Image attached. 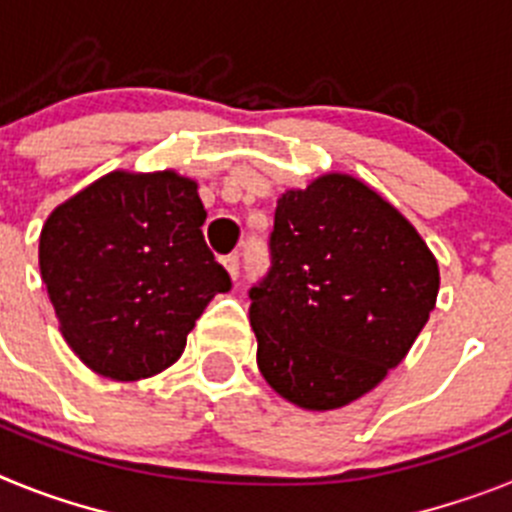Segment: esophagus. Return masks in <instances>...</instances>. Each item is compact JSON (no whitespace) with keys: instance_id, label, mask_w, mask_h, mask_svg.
Wrapping results in <instances>:
<instances>
[{"instance_id":"obj_1","label":"esophagus","mask_w":512,"mask_h":512,"mask_svg":"<svg viewBox=\"0 0 512 512\" xmlns=\"http://www.w3.org/2000/svg\"><path fill=\"white\" fill-rule=\"evenodd\" d=\"M223 266H225V269H228L230 279H238V274H241V259H238L235 253H230V256H225Z\"/></svg>"}]
</instances>
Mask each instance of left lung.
Instances as JSON below:
<instances>
[{
	"label": "left lung",
	"instance_id": "left-lung-1",
	"mask_svg": "<svg viewBox=\"0 0 512 512\" xmlns=\"http://www.w3.org/2000/svg\"><path fill=\"white\" fill-rule=\"evenodd\" d=\"M271 269L251 287L256 364L305 410H338L408 356L438 297V261L397 207L351 174L277 200Z\"/></svg>",
	"mask_w": 512,
	"mask_h": 512
}]
</instances>
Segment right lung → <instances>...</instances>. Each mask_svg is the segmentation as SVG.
Instances as JSON below:
<instances>
[{
    "label": "right lung",
    "mask_w": 512,
    "mask_h": 512,
    "mask_svg": "<svg viewBox=\"0 0 512 512\" xmlns=\"http://www.w3.org/2000/svg\"><path fill=\"white\" fill-rule=\"evenodd\" d=\"M197 182L176 171H110L40 230L58 328L92 372L138 382L182 356L189 330L230 277L207 248Z\"/></svg>",
    "instance_id": "right-lung-1"
}]
</instances>
